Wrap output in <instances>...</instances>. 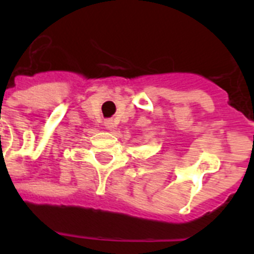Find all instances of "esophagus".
I'll list each match as a JSON object with an SVG mask.
<instances>
[{"label":"esophagus","instance_id":"esophagus-1","mask_svg":"<svg viewBox=\"0 0 254 254\" xmlns=\"http://www.w3.org/2000/svg\"><path fill=\"white\" fill-rule=\"evenodd\" d=\"M105 126H107V128H113V123H112V121H105Z\"/></svg>","mask_w":254,"mask_h":254}]
</instances>
